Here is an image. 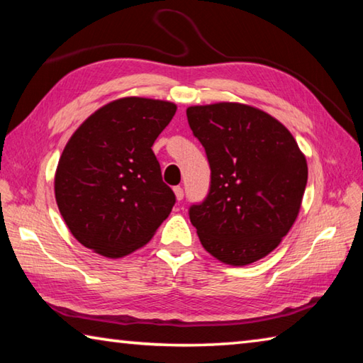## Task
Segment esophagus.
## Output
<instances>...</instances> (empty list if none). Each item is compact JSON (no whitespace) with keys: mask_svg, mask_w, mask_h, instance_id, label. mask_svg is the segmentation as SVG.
Returning <instances> with one entry per match:
<instances>
[{"mask_svg":"<svg viewBox=\"0 0 363 363\" xmlns=\"http://www.w3.org/2000/svg\"><path fill=\"white\" fill-rule=\"evenodd\" d=\"M174 194H176V199L177 200H182L184 199V189L181 187V186H177V187H174Z\"/></svg>","mask_w":363,"mask_h":363,"instance_id":"34e87169","label":"esophagus"}]
</instances>
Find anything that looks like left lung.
<instances>
[{
	"mask_svg": "<svg viewBox=\"0 0 363 363\" xmlns=\"http://www.w3.org/2000/svg\"><path fill=\"white\" fill-rule=\"evenodd\" d=\"M205 147L208 194L189 208L203 248L230 266H247L279 247L296 219L307 163L291 133L262 110L220 102L187 108Z\"/></svg>",
	"mask_w": 363,
	"mask_h": 363,
	"instance_id": "obj_1",
	"label": "left lung"
}]
</instances>
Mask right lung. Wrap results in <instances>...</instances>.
Masks as SVG:
<instances>
[{"label":"right lung","instance_id":"right-lung-1","mask_svg":"<svg viewBox=\"0 0 363 363\" xmlns=\"http://www.w3.org/2000/svg\"><path fill=\"white\" fill-rule=\"evenodd\" d=\"M176 106L125 97L78 128L59 160L56 201L72 235L107 257L133 253L168 218L176 195L152 145Z\"/></svg>","mask_w":363,"mask_h":363}]
</instances>
